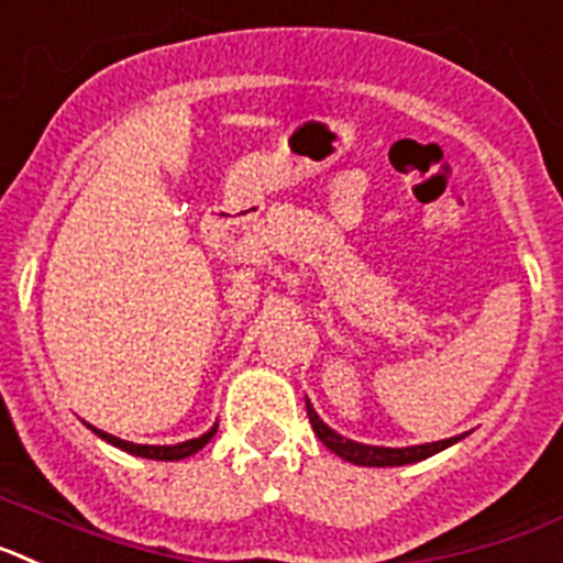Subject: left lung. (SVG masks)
<instances>
[{
    "instance_id": "obj_1",
    "label": "left lung",
    "mask_w": 563,
    "mask_h": 563,
    "mask_svg": "<svg viewBox=\"0 0 563 563\" xmlns=\"http://www.w3.org/2000/svg\"><path fill=\"white\" fill-rule=\"evenodd\" d=\"M306 410H309V422L311 428H314L317 437H320V442L325 444L329 451H334L340 459H345V462L363 464V467H399V464L422 462V459L433 456V453L444 451L448 444L462 439V437H453V439H444V442L417 444V448H371V444L351 442V439H342L340 433H334L329 424L317 417V410L311 408L309 399H306Z\"/></svg>"
}]
</instances>
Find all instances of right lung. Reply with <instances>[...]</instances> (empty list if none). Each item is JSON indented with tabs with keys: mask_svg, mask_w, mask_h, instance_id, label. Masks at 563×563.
<instances>
[{
	"mask_svg": "<svg viewBox=\"0 0 563 563\" xmlns=\"http://www.w3.org/2000/svg\"><path fill=\"white\" fill-rule=\"evenodd\" d=\"M214 430H218V424H214L209 433H203V437L189 439V442H180V444H133V442H124V439H119V437H112V433H104V430L92 428V433H99L104 442L115 444V448H121V451H126V453H133V456L158 459V462H178V459H187V456H192V453H198L200 448H203V444L214 437Z\"/></svg>",
	"mask_w": 563,
	"mask_h": 563,
	"instance_id": "1",
	"label": "right lung"
}]
</instances>
